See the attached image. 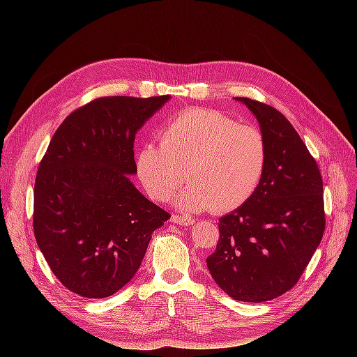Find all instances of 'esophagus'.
<instances>
[{
	"label": "esophagus",
	"instance_id": "1",
	"mask_svg": "<svg viewBox=\"0 0 357 357\" xmlns=\"http://www.w3.org/2000/svg\"><path fill=\"white\" fill-rule=\"evenodd\" d=\"M171 222L172 223H177V225H181V226H190L195 223V220H193L192 218H189V215H181V214H172L171 215Z\"/></svg>",
	"mask_w": 357,
	"mask_h": 357
}]
</instances>
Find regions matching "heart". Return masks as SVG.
I'll return each instance as SVG.
<instances>
[{"label": "heart", "instance_id": "b5f03b06", "mask_svg": "<svg viewBox=\"0 0 357 357\" xmlns=\"http://www.w3.org/2000/svg\"><path fill=\"white\" fill-rule=\"evenodd\" d=\"M268 143L261 129L208 109L171 117L158 143L137 152L135 169L150 197L167 201L185 178L177 204L189 211L225 213L250 199L264 178Z\"/></svg>", "mask_w": 357, "mask_h": 357}]
</instances>
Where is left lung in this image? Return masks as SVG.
Here are the masks:
<instances>
[{
	"label": "left lung",
	"mask_w": 357,
	"mask_h": 357,
	"mask_svg": "<svg viewBox=\"0 0 357 357\" xmlns=\"http://www.w3.org/2000/svg\"><path fill=\"white\" fill-rule=\"evenodd\" d=\"M253 112L268 143L255 195L219 219L210 274L232 299L265 302L294 287L325 232L323 180L316 159L274 107L236 98Z\"/></svg>",
	"instance_id": "left-lung-1"
}]
</instances>
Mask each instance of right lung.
I'll return each instance as SVG.
<instances>
[{
  "label": "right lung",
  "mask_w": 357,
  "mask_h": 357,
  "mask_svg": "<svg viewBox=\"0 0 357 357\" xmlns=\"http://www.w3.org/2000/svg\"><path fill=\"white\" fill-rule=\"evenodd\" d=\"M169 95L102 96L66 117L43 156L32 226L52 273L83 298H107L142 265L171 214L139 193L135 134Z\"/></svg>",
  "instance_id": "obj_1"
}]
</instances>
